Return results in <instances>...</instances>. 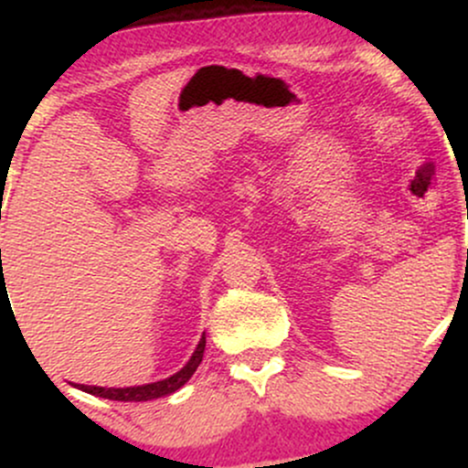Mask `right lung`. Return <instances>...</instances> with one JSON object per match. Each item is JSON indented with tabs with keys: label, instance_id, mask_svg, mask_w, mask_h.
Instances as JSON below:
<instances>
[{
	"label": "right lung",
	"instance_id": "obj_1",
	"mask_svg": "<svg viewBox=\"0 0 468 468\" xmlns=\"http://www.w3.org/2000/svg\"><path fill=\"white\" fill-rule=\"evenodd\" d=\"M204 346H207V335H202L200 343H197L196 352L189 358V363L176 372L169 378L158 380V383H149V385H141V388H122V389H114V388H92V385H77L79 389L88 391L92 396H101V399H110V400H125V402H143V400H154V399H163V396L174 394L176 389H180L186 380L191 378L193 372L197 369V365L202 363L204 356Z\"/></svg>",
	"mask_w": 468,
	"mask_h": 468
}]
</instances>
